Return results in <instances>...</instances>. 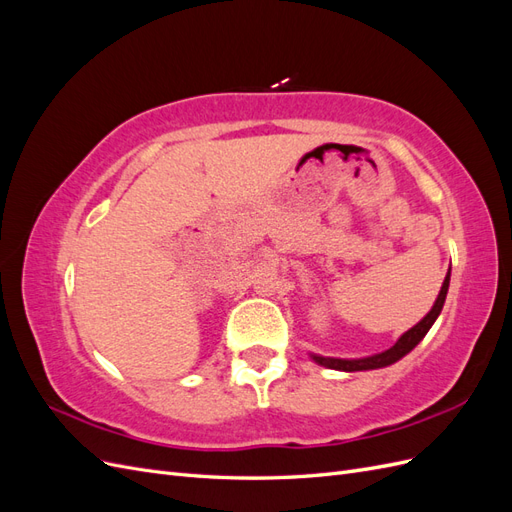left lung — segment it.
I'll list each match as a JSON object with an SVG mask.
<instances>
[{
    "mask_svg": "<svg viewBox=\"0 0 512 512\" xmlns=\"http://www.w3.org/2000/svg\"><path fill=\"white\" fill-rule=\"evenodd\" d=\"M448 284H451V269H448V273L444 277V284L440 288L438 299L429 309V314L421 322H416L412 329H408L404 335H401L389 350L371 354V356H363V359H333V356H320V354H309V356H312L318 365L337 369V371H367V369H380V367H389V365L397 363L399 359H404L408 352H412L418 346V342H421V339L427 335V331L431 329V324L438 320L442 307H444V301H446Z\"/></svg>",
    "mask_w": 512,
    "mask_h": 512,
    "instance_id": "obj_1",
    "label": "left lung"
}]
</instances>
